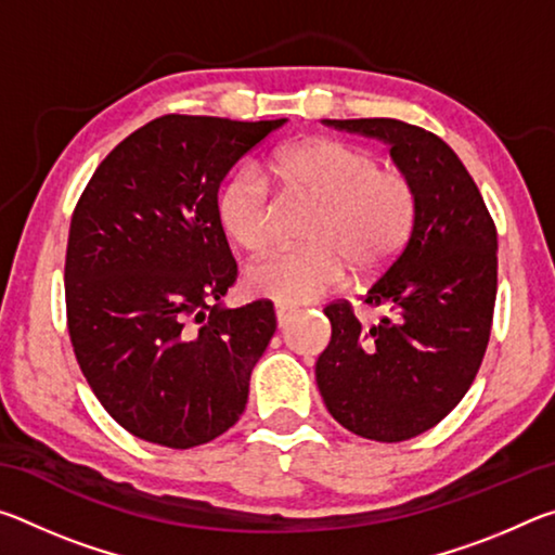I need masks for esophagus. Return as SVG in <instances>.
Listing matches in <instances>:
<instances>
[{"mask_svg": "<svg viewBox=\"0 0 555 555\" xmlns=\"http://www.w3.org/2000/svg\"><path fill=\"white\" fill-rule=\"evenodd\" d=\"M294 313H296V308L276 306V323H279V327H284L291 321V318H294Z\"/></svg>", "mask_w": 555, "mask_h": 555, "instance_id": "esophagus-1", "label": "esophagus"}]
</instances>
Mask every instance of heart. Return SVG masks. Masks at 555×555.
<instances>
[{"instance_id": "1", "label": "heart", "mask_w": 555, "mask_h": 555, "mask_svg": "<svg viewBox=\"0 0 555 555\" xmlns=\"http://www.w3.org/2000/svg\"><path fill=\"white\" fill-rule=\"evenodd\" d=\"M271 173L318 201L306 244L281 247L251 261L244 288L276 304H306L335 288L354 267L367 274L387 264L406 240L413 188L397 168L377 166L367 149L308 139L279 152ZM218 218L228 237L247 251L271 240V183L257 166H242L218 193Z\"/></svg>"}]
</instances>
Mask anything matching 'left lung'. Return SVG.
I'll return each instance as SVG.
<instances>
[{"label": "left lung", "instance_id": "left-lung-1", "mask_svg": "<svg viewBox=\"0 0 555 555\" xmlns=\"http://www.w3.org/2000/svg\"><path fill=\"white\" fill-rule=\"evenodd\" d=\"M325 125L389 144L413 188L409 240L364 296L389 315L362 325L350 304H331V345L315 362L337 424L397 443L443 421L480 370L496 298V230L473 176L440 137L384 117Z\"/></svg>", "mask_w": 555, "mask_h": 555}]
</instances>
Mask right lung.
<instances>
[{
    "label": "right lung",
    "mask_w": 555,
    "mask_h": 555,
    "mask_svg": "<svg viewBox=\"0 0 555 555\" xmlns=\"http://www.w3.org/2000/svg\"><path fill=\"white\" fill-rule=\"evenodd\" d=\"M288 119L166 115L98 166L73 212L65 306L75 357L131 436L193 448L237 424L276 331L269 300L228 308L237 264L224 176Z\"/></svg>",
    "instance_id": "obj_1"
}]
</instances>
